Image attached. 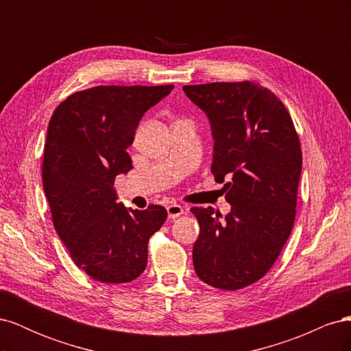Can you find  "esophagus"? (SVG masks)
<instances>
[{
    "instance_id": "obj_1",
    "label": "esophagus",
    "mask_w": 351,
    "mask_h": 351,
    "mask_svg": "<svg viewBox=\"0 0 351 351\" xmlns=\"http://www.w3.org/2000/svg\"><path fill=\"white\" fill-rule=\"evenodd\" d=\"M167 212H168V218L174 219V218L182 215L184 209H183V206H180L177 204H171V205H167Z\"/></svg>"
}]
</instances>
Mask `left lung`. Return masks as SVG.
<instances>
[{"instance_id": "1", "label": "left lung", "mask_w": 351, "mask_h": 351, "mask_svg": "<svg viewBox=\"0 0 351 351\" xmlns=\"http://www.w3.org/2000/svg\"><path fill=\"white\" fill-rule=\"evenodd\" d=\"M204 111L214 139L210 171L224 184L231 210L192 208L200 232L193 246L197 277L221 290L261 280L277 261L295 217L302 149L284 104L254 82L183 86Z\"/></svg>"}]
</instances>
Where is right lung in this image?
I'll return each mask as SVG.
<instances>
[{
    "mask_svg": "<svg viewBox=\"0 0 351 351\" xmlns=\"http://www.w3.org/2000/svg\"><path fill=\"white\" fill-rule=\"evenodd\" d=\"M174 89L95 86L70 95L52 114L42 182L58 237L95 281L130 282L145 271L147 241L167 209L117 204L114 180L133 168L127 147L143 114Z\"/></svg>",
    "mask_w": 351,
    "mask_h": 351,
    "instance_id": "right-lung-1",
    "label": "right lung"
}]
</instances>
